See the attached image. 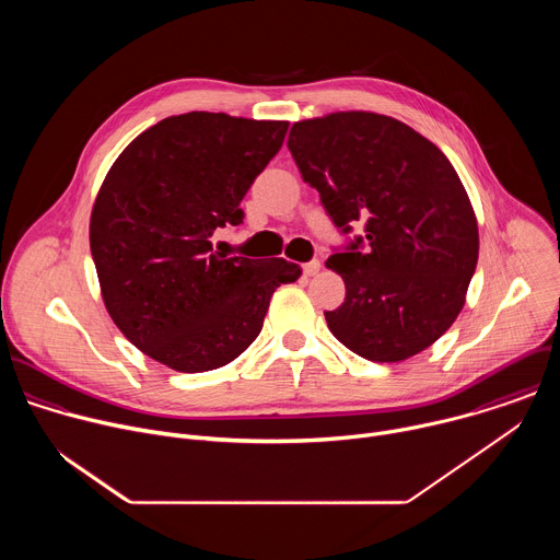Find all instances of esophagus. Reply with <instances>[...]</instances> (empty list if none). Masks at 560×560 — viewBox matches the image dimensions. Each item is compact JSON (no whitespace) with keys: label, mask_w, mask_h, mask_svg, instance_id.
Here are the masks:
<instances>
[{"label":"esophagus","mask_w":560,"mask_h":560,"mask_svg":"<svg viewBox=\"0 0 560 560\" xmlns=\"http://www.w3.org/2000/svg\"><path fill=\"white\" fill-rule=\"evenodd\" d=\"M318 270H322V261H316V259H312L310 264L303 266L305 277H314V275H318Z\"/></svg>","instance_id":"1"}]
</instances>
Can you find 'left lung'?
I'll return each mask as SVG.
<instances>
[{"label": "left lung", "instance_id": "1", "mask_svg": "<svg viewBox=\"0 0 560 560\" xmlns=\"http://www.w3.org/2000/svg\"><path fill=\"white\" fill-rule=\"evenodd\" d=\"M288 148L332 221L365 223L326 266L346 301L330 332L374 363L406 361L456 322L478 261V223L450 159L387 115L341 110L292 124Z\"/></svg>", "mask_w": 560, "mask_h": 560}]
</instances>
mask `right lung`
<instances>
[{
	"mask_svg": "<svg viewBox=\"0 0 560 560\" xmlns=\"http://www.w3.org/2000/svg\"><path fill=\"white\" fill-rule=\"evenodd\" d=\"M288 121L186 113L132 139L93 212L91 253L104 305L124 337L177 372L217 370L261 332L275 290L301 277L214 253L210 236L244 223L242 199L279 152Z\"/></svg>",
	"mask_w": 560,
	"mask_h": 560,
	"instance_id": "right-lung-1",
	"label": "right lung"
}]
</instances>
